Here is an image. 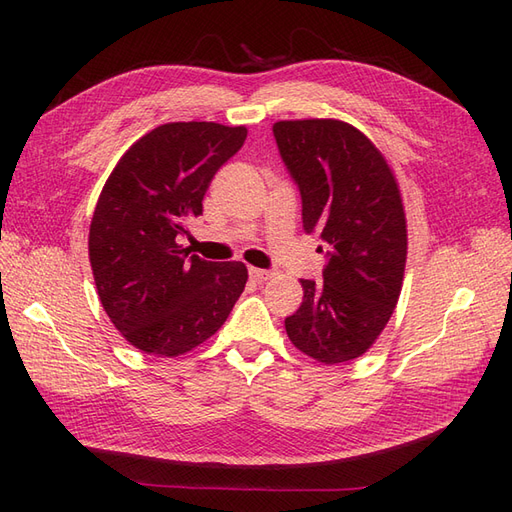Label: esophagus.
Wrapping results in <instances>:
<instances>
[{"mask_svg": "<svg viewBox=\"0 0 512 512\" xmlns=\"http://www.w3.org/2000/svg\"><path fill=\"white\" fill-rule=\"evenodd\" d=\"M275 273L273 271H269V269H256V267H250V277L252 280H256V282H267V280H271Z\"/></svg>", "mask_w": 512, "mask_h": 512, "instance_id": "1", "label": "esophagus"}]
</instances>
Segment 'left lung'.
Instances as JSON below:
<instances>
[{
    "mask_svg": "<svg viewBox=\"0 0 512 512\" xmlns=\"http://www.w3.org/2000/svg\"><path fill=\"white\" fill-rule=\"evenodd\" d=\"M273 136L301 194L303 230L327 254L322 282L301 280L303 303L286 333L324 365L352 361L376 342L401 292L408 235L397 181L350 123L277 121Z\"/></svg>",
    "mask_w": 512,
    "mask_h": 512,
    "instance_id": "obj_1",
    "label": "left lung"
}]
</instances>
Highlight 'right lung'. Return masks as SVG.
<instances>
[{"label": "right lung", "instance_id": "add662e5", "mask_svg": "<svg viewBox=\"0 0 512 512\" xmlns=\"http://www.w3.org/2000/svg\"><path fill=\"white\" fill-rule=\"evenodd\" d=\"M245 136L243 126L213 121L164 123L138 138L104 183L89 228L91 271L104 312L138 350L190 352L241 297L243 262L203 260L179 241Z\"/></svg>", "mask_w": 512, "mask_h": 512}]
</instances>
